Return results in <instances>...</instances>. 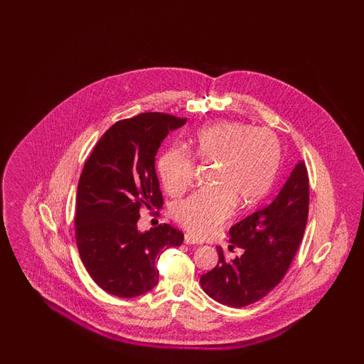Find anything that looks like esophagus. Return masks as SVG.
Masks as SVG:
<instances>
[{
	"label": "esophagus",
	"instance_id": "esophagus-1",
	"mask_svg": "<svg viewBox=\"0 0 364 364\" xmlns=\"http://www.w3.org/2000/svg\"><path fill=\"white\" fill-rule=\"evenodd\" d=\"M186 245H201L200 240H196L191 234H185Z\"/></svg>",
	"mask_w": 364,
	"mask_h": 364
}]
</instances>
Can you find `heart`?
<instances>
[{
	"instance_id": "obj_1",
	"label": "heart",
	"mask_w": 364,
	"mask_h": 364,
	"mask_svg": "<svg viewBox=\"0 0 364 364\" xmlns=\"http://www.w3.org/2000/svg\"><path fill=\"white\" fill-rule=\"evenodd\" d=\"M193 155L217 164L212 190H201L173 208L174 221L198 238L208 237L230 217L235 204L251 210L263 203L282 164V144L268 129L240 121H221L193 134ZM193 160L183 148H168L157 169L166 193L179 196L191 186Z\"/></svg>"
}]
</instances>
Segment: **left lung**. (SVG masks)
Returning <instances> with one entry per match:
<instances>
[{
  "mask_svg": "<svg viewBox=\"0 0 364 364\" xmlns=\"http://www.w3.org/2000/svg\"><path fill=\"white\" fill-rule=\"evenodd\" d=\"M309 182L304 161L295 165L276 199L230 228V247L243 254L218 263L200 276L205 294L221 304L245 307L279 285L302 242L309 218Z\"/></svg>",
  "mask_w": 364,
  "mask_h": 364,
  "instance_id": "1",
  "label": "left lung"
}]
</instances>
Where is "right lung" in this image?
Here are the masks:
<instances>
[{
    "label": "right lung",
    "instance_id": "right-lung-1",
    "mask_svg": "<svg viewBox=\"0 0 364 364\" xmlns=\"http://www.w3.org/2000/svg\"><path fill=\"white\" fill-rule=\"evenodd\" d=\"M186 118L149 112L118 121L101 136L77 183L75 240L85 269L109 294L135 298L159 282L157 262L183 232L163 224L138 230L140 209L163 207L155 156Z\"/></svg>",
    "mask_w": 364,
    "mask_h": 364
}]
</instances>
